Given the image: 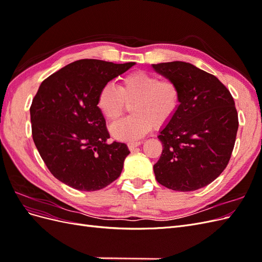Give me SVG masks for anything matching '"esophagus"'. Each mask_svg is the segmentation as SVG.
<instances>
[{
  "instance_id": "34e87169",
  "label": "esophagus",
  "mask_w": 262,
  "mask_h": 262,
  "mask_svg": "<svg viewBox=\"0 0 262 262\" xmlns=\"http://www.w3.org/2000/svg\"><path fill=\"white\" fill-rule=\"evenodd\" d=\"M141 143H142V141H132V142H129L128 146L132 150V149H134L136 147H138L139 145H141Z\"/></svg>"
}]
</instances>
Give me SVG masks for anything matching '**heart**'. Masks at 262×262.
<instances>
[{
  "label": "heart",
  "mask_w": 262,
  "mask_h": 262,
  "mask_svg": "<svg viewBox=\"0 0 262 262\" xmlns=\"http://www.w3.org/2000/svg\"><path fill=\"white\" fill-rule=\"evenodd\" d=\"M181 101V91L172 80H160V76L144 71L126 75L119 84L101 87L97 96V108L107 121L120 117L125 104L131 106L133 116L110 125V133L116 140L136 141L152 129L162 126L176 115Z\"/></svg>",
  "instance_id": "b5f03b06"
}]
</instances>
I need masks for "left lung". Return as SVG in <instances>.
<instances>
[{"label":"left lung","instance_id":"left-lung-1","mask_svg":"<svg viewBox=\"0 0 262 262\" xmlns=\"http://www.w3.org/2000/svg\"><path fill=\"white\" fill-rule=\"evenodd\" d=\"M152 68L181 91L176 115L157 137L163 152L153 167L156 180L176 191L208 186L226 168L234 148L238 115L232 95L217 77L191 63Z\"/></svg>","mask_w":262,"mask_h":262}]
</instances>
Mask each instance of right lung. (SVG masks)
<instances>
[{
	"label": "right lung",
	"instance_id": "obj_1",
	"mask_svg": "<svg viewBox=\"0 0 262 262\" xmlns=\"http://www.w3.org/2000/svg\"><path fill=\"white\" fill-rule=\"evenodd\" d=\"M83 59L62 68L39 86L30 106L33 139L52 175L81 191H96L115 181L130 154L113 142L97 108L101 87L132 68Z\"/></svg>",
	"mask_w": 262,
	"mask_h": 262
}]
</instances>
